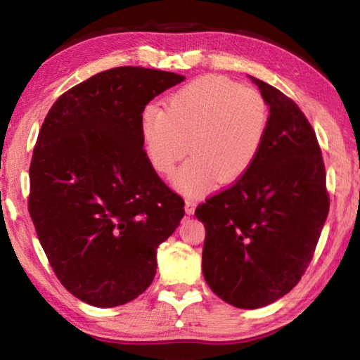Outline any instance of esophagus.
Returning a JSON list of instances; mask_svg holds the SVG:
<instances>
[{
  "label": "esophagus",
  "mask_w": 360,
  "mask_h": 360,
  "mask_svg": "<svg viewBox=\"0 0 360 360\" xmlns=\"http://www.w3.org/2000/svg\"><path fill=\"white\" fill-rule=\"evenodd\" d=\"M195 208H197V203H195L193 198H187L186 200V214L192 216L195 212Z\"/></svg>",
  "instance_id": "esophagus-1"
}]
</instances>
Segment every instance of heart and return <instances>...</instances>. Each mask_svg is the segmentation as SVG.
Listing matches in <instances>:
<instances>
[{"mask_svg": "<svg viewBox=\"0 0 360 360\" xmlns=\"http://www.w3.org/2000/svg\"><path fill=\"white\" fill-rule=\"evenodd\" d=\"M268 106L260 92L229 79H195L169 96L167 108L148 105L139 117L144 155L158 174L173 176L176 191L195 197L219 179L236 182L249 173L264 146Z\"/></svg>", "mask_w": 360, "mask_h": 360, "instance_id": "heart-1", "label": "heart"}]
</instances>
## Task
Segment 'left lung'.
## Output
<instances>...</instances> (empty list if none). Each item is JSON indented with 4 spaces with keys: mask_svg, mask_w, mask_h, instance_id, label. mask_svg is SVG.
I'll return each instance as SVG.
<instances>
[{
    "mask_svg": "<svg viewBox=\"0 0 360 360\" xmlns=\"http://www.w3.org/2000/svg\"><path fill=\"white\" fill-rule=\"evenodd\" d=\"M270 108L264 146L246 176L206 200L202 268L217 297L236 308L266 307L295 288L328 214L316 133L294 101L249 76Z\"/></svg>",
    "mask_w": 360,
    "mask_h": 360,
    "instance_id": "1",
    "label": "left lung"
}]
</instances>
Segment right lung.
Segmentation results:
<instances>
[{
    "instance_id": "1",
    "label": "right lung",
    "mask_w": 360,
    "mask_h": 360,
    "mask_svg": "<svg viewBox=\"0 0 360 360\" xmlns=\"http://www.w3.org/2000/svg\"><path fill=\"white\" fill-rule=\"evenodd\" d=\"M184 76L139 66L101 71L53 103L30 165L28 211L65 289L98 308L149 288L157 248L184 202L144 155L139 117Z\"/></svg>"
}]
</instances>
